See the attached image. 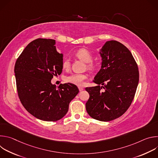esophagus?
<instances>
[{"label": "esophagus", "mask_w": 158, "mask_h": 158, "mask_svg": "<svg viewBox=\"0 0 158 158\" xmlns=\"http://www.w3.org/2000/svg\"><path fill=\"white\" fill-rule=\"evenodd\" d=\"M79 91H82L84 90V88L82 87H79Z\"/></svg>", "instance_id": "34e87169"}]
</instances>
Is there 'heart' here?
Wrapping results in <instances>:
<instances>
[{"instance_id":"1","label":"heart","mask_w":158,"mask_h":158,"mask_svg":"<svg viewBox=\"0 0 158 158\" xmlns=\"http://www.w3.org/2000/svg\"><path fill=\"white\" fill-rule=\"evenodd\" d=\"M74 56L79 59L86 63V67L88 70L91 71H94L98 68V64L93 60V54L88 49L85 48H81L74 53ZM61 65L63 69L65 71L69 70L71 65L70 59H64L62 60ZM87 78L88 76L86 74L75 73L66 76L64 80L65 82L68 83H71L77 86H81L84 84V81Z\"/></svg>"}]
</instances>
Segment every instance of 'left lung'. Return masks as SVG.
<instances>
[{"label":"left lung","mask_w":158,"mask_h":158,"mask_svg":"<svg viewBox=\"0 0 158 158\" xmlns=\"http://www.w3.org/2000/svg\"><path fill=\"white\" fill-rule=\"evenodd\" d=\"M100 54L101 69L94 77L99 85L85 88L89 94L85 109L93 119L110 121L124 114L131 106L139 74L131 52L121 42H106Z\"/></svg>","instance_id":"left-lung-1"}]
</instances>
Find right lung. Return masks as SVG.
<instances>
[{
  "mask_svg": "<svg viewBox=\"0 0 158 158\" xmlns=\"http://www.w3.org/2000/svg\"><path fill=\"white\" fill-rule=\"evenodd\" d=\"M55 40L37 39L17 58L14 67L17 91L24 108L36 118L57 121L68 111L70 102L79 93L71 83L51 84L62 73L63 55L56 51Z\"/></svg>",
  "mask_w": 158,
  "mask_h": 158,
  "instance_id": "add662e5",
  "label": "right lung"
}]
</instances>
